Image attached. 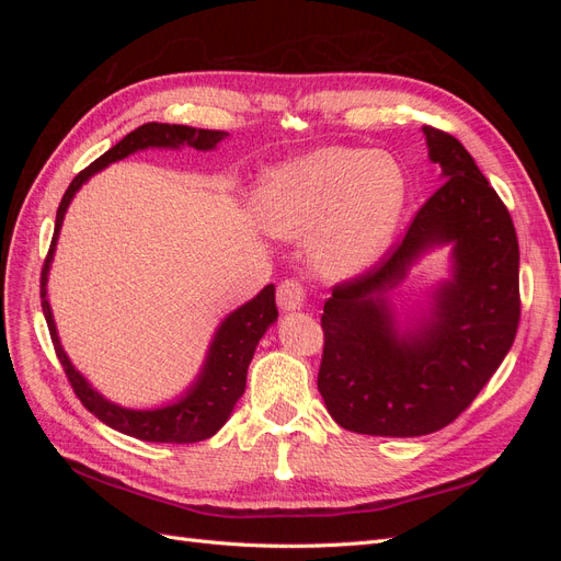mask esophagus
<instances>
[{
	"label": "esophagus",
	"mask_w": 561,
	"mask_h": 561,
	"mask_svg": "<svg viewBox=\"0 0 561 561\" xmlns=\"http://www.w3.org/2000/svg\"><path fill=\"white\" fill-rule=\"evenodd\" d=\"M278 307L280 311H299L307 304V287H304L299 280H283L278 285Z\"/></svg>",
	"instance_id": "obj_1"
}]
</instances>
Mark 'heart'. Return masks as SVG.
<instances>
[{
  "label": "heart",
  "instance_id": "b5f03b06",
  "mask_svg": "<svg viewBox=\"0 0 561 561\" xmlns=\"http://www.w3.org/2000/svg\"><path fill=\"white\" fill-rule=\"evenodd\" d=\"M402 201L404 178L393 159L379 151L322 147L266 175L260 213L264 227L283 239L318 233V268L344 278L383 252Z\"/></svg>",
  "mask_w": 561,
  "mask_h": 561
}]
</instances>
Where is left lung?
I'll return each mask as SVG.
<instances>
[{
  "mask_svg": "<svg viewBox=\"0 0 561 561\" xmlns=\"http://www.w3.org/2000/svg\"><path fill=\"white\" fill-rule=\"evenodd\" d=\"M443 184L400 241L322 307L318 390L339 426L386 437L428 435L463 414L511 351L519 325V245L513 217L454 135L423 126ZM455 243V278L434 316L398 335L385 293L417 254Z\"/></svg>",
  "mask_w": 561,
  "mask_h": 561,
  "instance_id": "8db88e82",
  "label": "left lung"
}]
</instances>
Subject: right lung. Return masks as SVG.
<instances>
[{
    "instance_id": "obj_1",
    "label": "right lung",
    "mask_w": 561,
    "mask_h": 561,
    "mask_svg": "<svg viewBox=\"0 0 561 561\" xmlns=\"http://www.w3.org/2000/svg\"><path fill=\"white\" fill-rule=\"evenodd\" d=\"M229 133L225 130H208V128H192V126H178V124H145L140 128L130 130L122 142H116L112 149H107L103 157L95 159L89 168L70 182L67 192L62 194V201L56 213V229H54V239H50V248L44 260L42 268V309L46 325L50 332V342H54L58 360L65 369V377L70 381L72 390L81 404L87 410L98 416L103 423H107L110 428L145 439V443H178V445H190L198 443V439H206L215 435L219 428L225 426V421L231 416L236 402L243 396L245 390V377H248V365L254 355V348H257L262 334L266 328L278 318L276 309V287L266 285L264 290L250 299L248 304L239 311H233L222 325H219L213 346L208 353V360L203 365V371L198 381L186 390V396L175 402L168 404L163 410H151V412H135V410H124V407L107 402L103 396L95 393V390L89 386V381L83 379L79 371L72 367V363L67 360V355L60 346V339L56 332V322L54 316H50V307L46 299V276H48V266L50 260H54V250L58 233L62 227V217L70 201L75 198L79 186L87 182L91 175L98 171H103L105 165L126 159L128 154L138 149L147 147H180V145H190L194 149H213L219 140H225Z\"/></svg>"
}]
</instances>
